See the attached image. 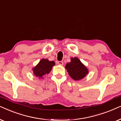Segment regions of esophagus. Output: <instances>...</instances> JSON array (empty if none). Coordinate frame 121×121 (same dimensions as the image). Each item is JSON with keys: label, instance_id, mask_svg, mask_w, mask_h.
Returning <instances> with one entry per match:
<instances>
[{"label": "esophagus", "instance_id": "1", "mask_svg": "<svg viewBox=\"0 0 121 121\" xmlns=\"http://www.w3.org/2000/svg\"><path fill=\"white\" fill-rule=\"evenodd\" d=\"M57 64L59 65H64V62L61 61H59L57 62Z\"/></svg>", "mask_w": 121, "mask_h": 121}]
</instances>
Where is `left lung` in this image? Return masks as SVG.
<instances>
[{"label": "left lung", "instance_id": "left-lung-1", "mask_svg": "<svg viewBox=\"0 0 121 121\" xmlns=\"http://www.w3.org/2000/svg\"><path fill=\"white\" fill-rule=\"evenodd\" d=\"M69 75L75 81L81 80L88 73V69L77 57H72L65 66Z\"/></svg>", "mask_w": 121, "mask_h": 121}]
</instances>
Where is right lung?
<instances>
[{
    "label": "right lung",
    "mask_w": 121,
    "mask_h": 121,
    "mask_svg": "<svg viewBox=\"0 0 121 121\" xmlns=\"http://www.w3.org/2000/svg\"><path fill=\"white\" fill-rule=\"evenodd\" d=\"M55 65V63L54 61H50L48 60V59H41L38 65L32 69L33 70L34 75L39 78H43V76L49 73Z\"/></svg>",
    "instance_id": "add662e5"
}]
</instances>
